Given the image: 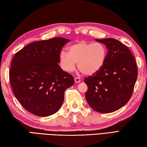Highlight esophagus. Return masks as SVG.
Masks as SVG:
<instances>
[{
    "label": "esophagus",
    "mask_w": 147,
    "mask_h": 147,
    "mask_svg": "<svg viewBox=\"0 0 147 147\" xmlns=\"http://www.w3.org/2000/svg\"><path fill=\"white\" fill-rule=\"evenodd\" d=\"M75 82L76 83H79L80 82V81H81V79L79 78V77H75Z\"/></svg>",
    "instance_id": "34e87169"
}]
</instances>
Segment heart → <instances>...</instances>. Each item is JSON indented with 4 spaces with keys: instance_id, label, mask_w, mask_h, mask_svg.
I'll list each match as a JSON object with an SVG mask.
<instances>
[{
    "instance_id": "obj_1",
    "label": "heart",
    "mask_w": 147,
    "mask_h": 147,
    "mask_svg": "<svg viewBox=\"0 0 147 147\" xmlns=\"http://www.w3.org/2000/svg\"><path fill=\"white\" fill-rule=\"evenodd\" d=\"M68 51H61L59 54V63L63 70L72 72L77 63L79 70L86 76L97 73L103 67L107 56L106 47L98 42L77 41L68 47Z\"/></svg>"
}]
</instances>
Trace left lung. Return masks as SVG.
Segmentation results:
<instances>
[{"label":"left lung","mask_w":147,"mask_h":147,"mask_svg":"<svg viewBox=\"0 0 147 147\" xmlns=\"http://www.w3.org/2000/svg\"><path fill=\"white\" fill-rule=\"evenodd\" d=\"M106 45L104 65L97 73L84 79L85 97L89 106L101 113L114 112L131 98L138 77L134 57L127 46L114 38L96 40Z\"/></svg>","instance_id":"8db88e82"}]
</instances>
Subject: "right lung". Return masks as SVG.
Listing matches in <instances>:
<instances>
[{
  "label": "right lung",
  "instance_id": "obj_1",
  "mask_svg": "<svg viewBox=\"0 0 147 147\" xmlns=\"http://www.w3.org/2000/svg\"><path fill=\"white\" fill-rule=\"evenodd\" d=\"M70 40L53 38L35 41L16 52L9 70L16 98L25 109L38 117L56 113L65 90L74 84L72 76L60 66L59 54Z\"/></svg>",
  "mask_w": 147,
  "mask_h": 147
}]
</instances>
